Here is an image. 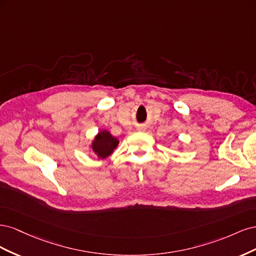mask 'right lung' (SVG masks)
<instances>
[{"label":"right lung","mask_w":256,"mask_h":256,"mask_svg":"<svg viewBox=\"0 0 256 256\" xmlns=\"http://www.w3.org/2000/svg\"><path fill=\"white\" fill-rule=\"evenodd\" d=\"M118 143L120 141L115 136H113L109 131L102 130L92 140L90 147L92 150L97 154L99 159H104L109 157L114 152Z\"/></svg>","instance_id":"1"}]
</instances>
